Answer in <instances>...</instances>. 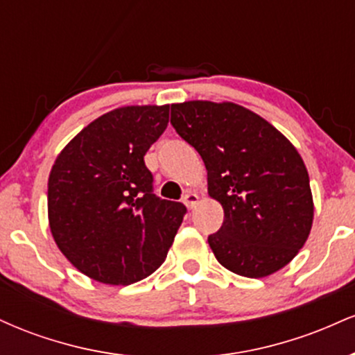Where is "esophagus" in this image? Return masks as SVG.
<instances>
[{
	"mask_svg": "<svg viewBox=\"0 0 355 355\" xmlns=\"http://www.w3.org/2000/svg\"><path fill=\"white\" fill-rule=\"evenodd\" d=\"M182 200L187 207H189V209H193V207L197 205V202H198V195L195 193V191H187V193L183 195Z\"/></svg>",
	"mask_w": 355,
	"mask_h": 355,
	"instance_id": "1",
	"label": "esophagus"
}]
</instances>
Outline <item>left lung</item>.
Listing matches in <instances>:
<instances>
[{"instance_id": "1", "label": "left lung", "mask_w": 355, "mask_h": 355, "mask_svg": "<svg viewBox=\"0 0 355 355\" xmlns=\"http://www.w3.org/2000/svg\"><path fill=\"white\" fill-rule=\"evenodd\" d=\"M175 132L200 153L209 195L223 223L209 245L234 274L260 279L287 266L312 229L309 173L295 146L275 126L240 105H172Z\"/></svg>"}]
</instances>
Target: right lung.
<instances>
[{"label":"right lung","instance_id":"obj_1","mask_svg":"<svg viewBox=\"0 0 355 355\" xmlns=\"http://www.w3.org/2000/svg\"><path fill=\"white\" fill-rule=\"evenodd\" d=\"M170 105L105 113L61 150L48 178L56 245L89 279L130 285L153 274L185 205L153 193L145 153L168 125Z\"/></svg>","mask_w":355,"mask_h":355}]
</instances>
